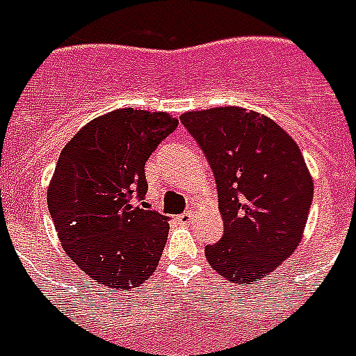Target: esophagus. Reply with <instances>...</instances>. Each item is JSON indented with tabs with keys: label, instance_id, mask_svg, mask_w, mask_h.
Wrapping results in <instances>:
<instances>
[{
	"label": "esophagus",
	"instance_id": "1",
	"mask_svg": "<svg viewBox=\"0 0 356 356\" xmlns=\"http://www.w3.org/2000/svg\"><path fill=\"white\" fill-rule=\"evenodd\" d=\"M194 219V213L193 212H184L178 216V221L184 222V225H191V221Z\"/></svg>",
	"mask_w": 356,
	"mask_h": 356
}]
</instances>
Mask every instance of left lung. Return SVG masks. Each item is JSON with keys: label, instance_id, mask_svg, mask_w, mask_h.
I'll return each instance as SVG.
<instances>
[{"label": "left lung", "instance_id": "obj_1", "mask_svg": "<svg viewBox=\"0 0 356 356\" xmlns=\"http://www.w3.org/2000/svg\"><path fill=\"white\" fill-rule=\"evenodd\" d=\"M180 121L212 168L225 222L207 260L234 284L259 282L303 237L314 180L300 146L273 119L242 106L185 112Z\"/></svg>", "mask_w": 356, "mask_h": 356}]
</instances>
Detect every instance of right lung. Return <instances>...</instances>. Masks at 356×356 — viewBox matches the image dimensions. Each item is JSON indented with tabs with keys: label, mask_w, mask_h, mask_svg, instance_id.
<instances>
[{
	"label": "right lung",
	"mask_w": 356,
	"mask_h": 356,
	"mask_svg": "<svg viewBox=\"0 0 356 356\" xmlns=\"http://www.w3.org/2000/svg\"><path fill=\"white\" fill-rule=\"evenodd\" d=\"M178 119L168 112L119 108L87 122L64 146L48 187L62 248L103 287L134 289L159 266L169 219L140 209L144 165Z\"/></svg>",
	"instance_id": "add662e5"
}]
</instances>
